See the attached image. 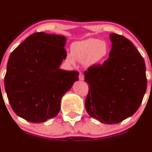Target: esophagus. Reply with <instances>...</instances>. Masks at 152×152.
I'll list each match as a JSON object with an SVG mask.
<instances>
[{
	"mask_svg": "<svg viewBox=\"0 0 152 152\" xmlns=\"http://www.w3.org/2000/svg\"><path fill=\"white\" fill-rule=\"evenodd\" d=\"M79 79H80V80H84V79H85V76H84L83 73H79Z\"/></svg>",
	"mask_w": 152,
	"mask_h": 152,
	"instance_id": "1",
	"label": "esophagus"
}]
</instances>
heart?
Wrapping results in <instances>:
<instances>
[{
  "label": "heart",
  "instance_id": "obj_1",
  "mask_svg": "<svg viewBox=\"0 0 152 152\" xmlns=\"http://www.w3.org/2000/svg\"><path fill=\"white\" fill-rule=\"evenodd\" d=\"M109 45L104 41L96 38L75 42L71 45V54H68L67 62L73 64L75 59L85 62L88 66H96L103 63L109 54Z\"/></svg>",
  "mask_w": 152,
  "mask_h": 152
}]
</instances>
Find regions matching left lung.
<instances>
[{"mask_svg": "<svg viewBox=\"0 0 152 152\" xmlns=\"http://www.w3.org/2000/svg\"><path fill=\"white\" fill-rule=\"evenodd\" d=\"M110 37L112 48L108 59L84 73L90 85L86 110L106 124L120 123L134 114L147 87L145 62L140 52L124 36L111 34Z\"/></svg>", "mask_w": 152, "mask_h": 152, "instance_id": "1", "label": "left lung"}]
</instances>
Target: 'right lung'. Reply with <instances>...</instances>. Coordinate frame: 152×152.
I'll use <instances>...</instances> for the list:
<instances>
[{
	"label": "right lung",
	"instance_id": "obj_1",
	"mask_svg": "<svg viewBox=\"0 0 152 152\" xmlns=\"http://www.w3.org/2000/svg\"><path fill=\"white\" fill-rule=\"evenodd\" d=\"M66 38L37 32L11 53L4 85L13 111L32 123L55 117L62 96L76 81L79 72L59 68L67 56Z\"/></svg>",
	"mask_w": 152,
	"mask_h": 152
}]
</instances>
